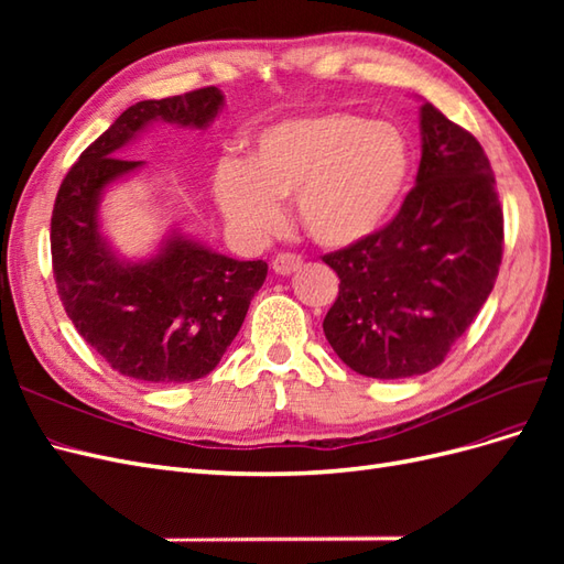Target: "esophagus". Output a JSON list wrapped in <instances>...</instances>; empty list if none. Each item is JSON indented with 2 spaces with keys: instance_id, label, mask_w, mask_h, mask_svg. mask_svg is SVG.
<instances>
[{
  "instance_id": "34e87169",
  "label": "esophagus",
  "mask_w": 564,
  "mask_h": 564,
  "mask_svg": "<svg viewBox=\"0 0 564 564\" xmlns=\"http://www.w3.org/2000/svg\"><path fill=\"white\" fill-rule=\"evenodd\" d=\"M303 265V259L296 253H278L275 259H272V270L278 272V275H292L299 268Z\"/></svg>"
}]
</instances>
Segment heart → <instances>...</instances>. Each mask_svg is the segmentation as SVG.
Returning <instances> with one entry per match:
<instances>
[{"mask_svg": "<svg viewBox=\"0 0 564 564\" xmlns=\"http://www.w3.org/2000/svg\"><path fill=\"white\" fill-rule=\"evenodd\" d=\"M412 178V145L400 127L327 112L265 129L251 162L220 160L216 199L232 230L265 240L296 197L303 230L319 247L346 249L381 232Z\"/></svg>", "mask_w": 564, "mask_h": 564, "instance_id": "b5f03b06", "label": "heart"}]
</instances>
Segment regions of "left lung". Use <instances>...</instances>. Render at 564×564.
Listing matches in <instances>:
<instances>
[{
    "label": "left lung",
    "instance_id": "1",
    "mask_svg": "<svg viewBox=\"0 0 564 564\" xmlns=\"http://www.w3.org/2000/svg\"><path fill=\"white\" fill-rule=\"evenodd\" d=\"M503 212L482 145L421 106V164L398 216L322 256L340 280L322 322L334 352L371 379L419 377L480 313L499 275Z\"/></svg>",
    "mask_w": 564,
    "mask_h": 564
}]
</instances>
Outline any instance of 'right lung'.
Listing matches in <instances>:
<instances>
[{"label":"right lung","instance_id":"obj_1","mask_svg":"<svg viewBox=\"0 0 564 564\" xmlns=\"http://www.w3.org/2000/svg\"><path fill=\"white\" fill-rule=\"evenodd\" d=\"M224 94L204 87L162 100H141L82 152L51 214V261L67 317L87 344L122 377L145 383H187L220 362L268 275L265 261H235L172 232L148 261H124L100 235L104 191L143 162L117 158L148 124L207 129Z\"/></svg>","mask_w":564,"mask_h":564}]
</instances>
